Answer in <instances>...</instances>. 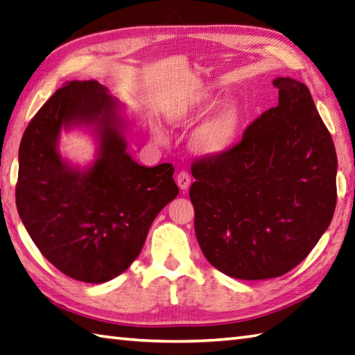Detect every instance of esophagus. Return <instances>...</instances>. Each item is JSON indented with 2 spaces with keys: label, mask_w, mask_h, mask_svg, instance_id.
Returning a JSON list of instances; mask_svg holds the SVG:
<instances>
[{
  "label": "esophagus",
  "mask_w": 355,
  "mask_h": 355,
  "mask_svg": "<svg viewBox=\"0 0 355 355\" xmlns=\"http://www.w3.org/2000/svg\"><path fill=\"white\" fill-rule=\"evenodd\" d=\"M176 182L179 185V189L182 191H187L189 190V187L191 184V179H190V175L187 171H180L179 175L176 176Z\"/></svg>",
  "instance_id": "esophagus-1"
}]
</instances>
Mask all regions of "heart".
<instances>
[{"mask_svg":"<svg viewBox=\"0 0 355 355\" xmlns=\"http://www.w3.org/2000/svg\"><path fill=\"white\" fill-rule=\"evenodd\" d=\"M207 105V97L200 96L184 103L173 106L168 112V119L171 123L179 125L195 112ZM241 108L236 103H227L223 108L218 110L215 114L210 116L205 122L195 131L191 139V145L199 155L216 157L229 151L235 145L241 125ZM157 137L162 135L156 131Z\"/></svg>","mask_w":355,"mask_h":355,"instance_id":"heart-1","label":"heart"}]
</instances>
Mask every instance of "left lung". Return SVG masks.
<instances>
[{
  "label": "left lung",
  "instance_id": "8db88e82",
  "mask_svg": "<svg viewBox=\"0 0 355 355\" xmlns=\"http://www.w3.org/2000/svg\"><path fill=\"white\" fill-rule=\"evenodd\" d=\"M278 105L216 157L191 165L200 250L225 275L269 279L292 270L329 227L337 155L307 86L273 80Z\"/></svg>",
  "mask_w": 355,
  "mask_h": 355
}]
</instances>
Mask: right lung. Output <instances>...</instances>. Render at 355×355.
Segmentation results:
<instances>
[{
    "label": "right lung",
    "mask_w": 355,
    "mask_h": 355,
    "mask_svg": "<svg viewBox=\"0 0 355 355\" xmlns=\"http://www.w3.org/2000/svg\"><path fill=\"white\" fill-rule=\"evenodd\" d=\"M128 125L103 85L72 80L33 116L19 144L18 215L42 255L78 282L105 283L128 269L179 193L171 164L144 166L128 155ZM72 128L98 137L85 169L58 151L61 130Z\"/></svg>",
    "instance_id": "obj_1"
}]
</instances>
